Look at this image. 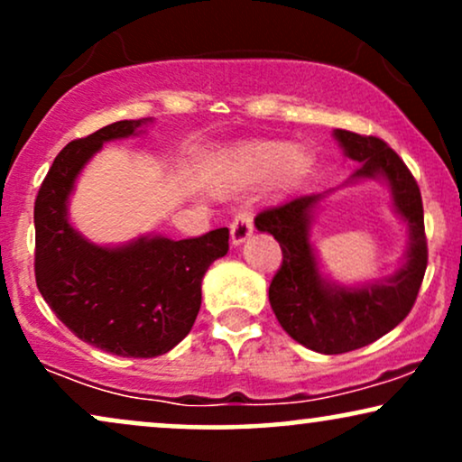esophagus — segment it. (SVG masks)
Segmentation results:
<instances>
[{
    "mask_svg": "<svg viewBox=\"0 0 462 462\" xmlns=\"http://www.w3.org/2000/svg\"><path fill=\"white\" fill-rule=\"evenodd\" d=\"M251 235H254V215L243 208V211L238 213L230 224L232 245H236V247H238V245H243Z\"/></svg>",
    "mask_w": 462,
    "mask_h": 462,
    "instance_id": "1",
    "label": "esophagus"
}]
</instances>
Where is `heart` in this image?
<instances>
[{
  "instance_id": "1",
  "label": "heart",
  "mask_w": 462,
  "mask_h": 462,
  "mask_svg": "<svg viewBox=\"0 0 462 462\" xmlns=\"http://www.w3.org/2000/svg\"><path fill=\"white\" fill-rule=\"evenodd\" d=\"M299 149L285 151L282 144H249V147L236 151L235 157L230 160V166H227V183L245 189L258 188V185L266 183L273 177L279 163L283 162V168H291L299 162Z\"/></svg>"
}]
</instances>
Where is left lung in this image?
<instances>
[{"instance_id":"8db88e82","label":"left lung","mask_w":462,"mask_h":462,"mask_svg":"<svg viewBox=\"0 0 462 462\" xmlns=\"http://www.w3.org/2000/svg\"><path fill=\"white\" fill-rule=\"evenodd\" d=\"M337 143L358 171L343 185L382 179L390 188L394 211L410 227V247L399 271L365 285H338L319 271L309 241L313 213L326 194L300 196L255 217V227L277 238L283 262L268 288V300L282 328L313 352L346 354L377 341L399 326L422 285L429 249L420 188L399 155L377 136L335 130Z\"/></svg>"}]
</instances>
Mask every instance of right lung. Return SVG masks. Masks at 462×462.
<instances>
[{"label": "right lung", "mask_w": 462, "mask_h": 462, "mask_svg": "<svg viewBox=\"0 0 462 462\" xmlns=\"http://www.w3.org/2000/svg\"><path fill=\"white\" fill-rule=\"evenodd\" d=\"M153 119L116 121L68 143L40 185L36 283L57 318L80 341L124 358H153L183 341L202 302V277L227 254V227L172 241L140 236L102 247L68 219V200L85 163L108 140L136 136Z\"/></svg>", "instance_id": "1"}]
</instances>
